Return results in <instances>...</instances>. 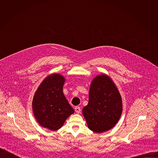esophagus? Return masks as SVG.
Masks as SVG:
<instances>
[{
    "label": "esophagus",
    "instance_id": "obj_1",
    "mask_svg": "<svg viewBox=\"0 0 158 158\" xmlns=\"http://www.w3.org/2000/svg\"><path fill=\"white\" fill-rule=\"evenodd\" d=\"M75 110H76V112H77V113H79L80 110H81V108L79 106H76L75 107Z\"/></svg>",
    "mask_w": 158,
    "mask_h": 158
}]
</instances>
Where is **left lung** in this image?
<instances>
[{
	"label": "left lung",
	"instance_id": "obj_1",
	"mask_svg": "<svg viewBox=\"0 0 158 158\" xmlns=\"http://www.w3.org/2000/svg\"><path fill=\"white\" fill-rule=\"evenodd\" d=\"M122 111L121 96L113 81L106 74L96 76L90 86L88 104L82 109L89 129L96 133L110 129Z\"/></svg>",
	"mask_w": 158,
	"mask_h": 158
}]
</instances>
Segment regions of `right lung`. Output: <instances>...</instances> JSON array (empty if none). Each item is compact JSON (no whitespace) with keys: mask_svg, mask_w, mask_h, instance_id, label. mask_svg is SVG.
Returning <instances> with one entry per match:
<instances>
[{"mask_svg":"<svg viewBox=\"0 0 158 158\" xmlns=\"http://www.w3.org/2000/svg\"><path fill=\"white\" fill-rule=\"evenodd\" d=\"M65 78L52 74L45 79L35 93L32 109L38 123L51 131L60 129L74 112L62 92Z\"/></svg>","mask_w":158,"mask_h":158,"instance_id":"obj_1","label":"right lung"}]
</instances>
